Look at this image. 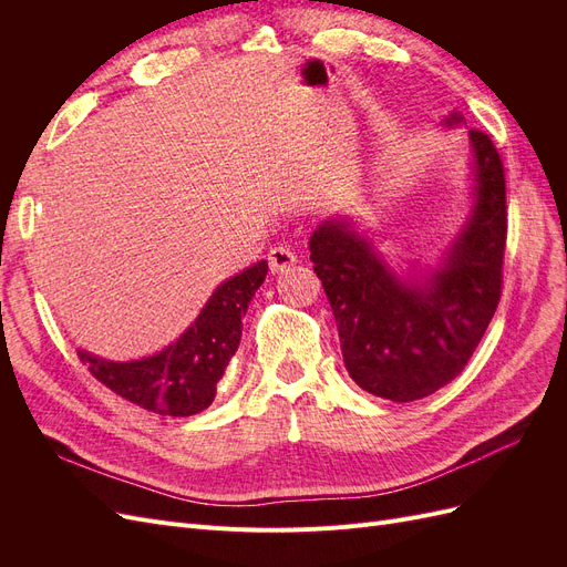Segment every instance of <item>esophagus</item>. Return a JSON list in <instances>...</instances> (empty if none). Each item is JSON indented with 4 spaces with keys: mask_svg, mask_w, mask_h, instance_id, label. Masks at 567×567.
Listing matches in <instances>:
<instances>
[{
    "mask_svg": "<svg viewBox=\"0 0 567 567\" xmlns=\"http://www.w3.org/2000/svg\"><path fill=\"white\" fill-rule=\"evenodd\" d=\"M267 260H269V267L271 271H288L290 267H293L298 262V255L296 250L286 246V244H277L269 252H267Z\"/></svg>",
    "mask_w": 567,
    "mask_h": 567,
    "instance_id": "34e87169",
    "label": "esophagus"
}]
</instances>
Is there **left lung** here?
I'll list each match as a JSON object with an SVG mask.
<instances>
[{
  "label": "left lung",
  "mask_w": 567,
  "mask_h": 567,
  "mask_svg": "<svg viewBox=\"0 0 567 567\" xmlns=\"http://www.w3.org/2000/svg\"><path fill=\"white\" fill-rule=\"evenodd\" d=\"M461 123L452 113L447 125ZM473 210L427 277L400 279L383 255L346 219L310 238V260L338 323L352 381L392 402L427 398L468 364L502 298L506 179L492 140L471 130Z\"/></svg>",
  "instance_id": "1"
}]
</instances>
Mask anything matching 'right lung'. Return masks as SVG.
I'll return each mask as SVG.
<instances>
[{
  "label": "right lung",
  "instance_id": "right-lung-1",
  "mask_svg": "<svg viewBox=\"0 0 567 567\" xmlns=\"http://www.w3.org/2000/svg\"><path fill=\"white\" fill-rule=\"evenodd\" d=\"M267 269L262 260L219 284L198 319L158 354L109 362L78 350L80 362L99 383L136 406L161 416H194L215 400L217 383L241 342V319Z\"/></svg>",
  "mask_w": 567,
  "mask_h": 567
}]
</instances>
